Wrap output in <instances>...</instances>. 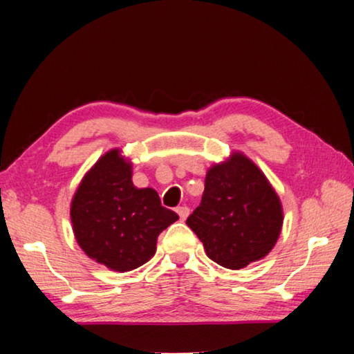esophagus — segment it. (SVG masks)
<instances>
[{"label": "esophagus", "mask_w": 354, "mask_h": 354, "mask_svg": "<svg viewBox=\"0 0 354 354\" xmlns=\"http://www.w3.org/2000/svg\"><path fill=\"white\" fill-rule=\"evenodd\" d=\"M177 214H178V217H180V221H185L188 214H190V209H188L187 206H178L177 207Z\"/></svg>", "instance_id": "34e87169"}]
</instances>
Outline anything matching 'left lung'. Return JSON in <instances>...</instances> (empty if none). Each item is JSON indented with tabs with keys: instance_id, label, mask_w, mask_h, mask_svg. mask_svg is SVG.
Returning a JSON list of instances; mask_svg holds the SVG:
<instances>
[{
	"instance_id": "obj_1",
	"label": "left lung",
	"mask_w": 354,
	"mask_h": 354,
	"mask_svg": "<svg viewBox=\"0 0 354 354\" xmlns=\"http://www.w3.org/2000/svg\"><path fill=\"white\" fill-rule=\"evenodd\" d=\"M283 214L277 193L258 166L235 153L206 174L200 206L187 225L222 268L241 269L274 248Z\"/></svg>"
}]
</instances>
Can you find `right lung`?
<instances>
[{
  "instance_id": "add662e5",
  "label": "right lung",
  "mask_w": 354,
  "mask_h": 354,
  "mask_svg": "<svg viewBox=\"0 0 354 354\" xmlns=\"http://www.w3.org/2000/svg\"><path fill=\"white\" fill-rule=\"evenodd\" d=\"M72 229L86 256L127 272L156 253L158 235L178 219L153 188L132 183V164L111 149L86 172L71 205Z\"/></svg>"
}]
</instances>
